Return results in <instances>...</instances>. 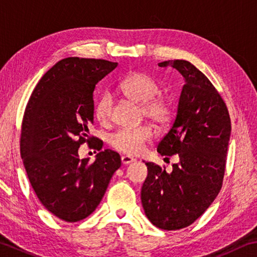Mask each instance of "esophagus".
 <instances>
[{
    "instance_id": "1",
    "label": "esophagus",
    "mask_w": 257,
    "mask_h": 257,
    "mask_svg": "<svg viewBox=\"0 0 257 257\" xmlns=\"http://www.w3.org/2000/svg\"><path fill=\"white\" fill-rule=\"evenodd\" d=\"M121 162H122L123 165H128V164H132V163H134V162H136V160H135V158L132 156L123 155V156H121Z\"/></svg>"
}]
</instances>
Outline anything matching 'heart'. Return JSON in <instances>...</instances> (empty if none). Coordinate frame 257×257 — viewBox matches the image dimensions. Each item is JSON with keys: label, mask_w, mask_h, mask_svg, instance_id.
Returning <instances> with one entry per match:
<instances>
[{"label": "heart", "mask_w": 257, "mask_h": 257, "mask_svg": "<svg viewBox=\"0 0 257 257\" xmlns=\"http://www.w3.org/2000/svg\"><path fill=\"white\" fill-rule=\"evenodd\" d=\"M119 90L130 100L142 104L143 114L156 124L169 122L173 114L172 104L167 97L158 94L160 85L154 78L144 72L128 74L119 84ZM112 111V100L110 95H102L94 106V116L100 123L110 120ZM153 138V129L143 124L139 127L120 128L110 135L109 143L115 151L137 155L144 146Z\"/></svg>", "instance_id": "b5f03b06"}]
</instances>
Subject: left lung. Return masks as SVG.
<instances>
[{
    "label": "left lung",
    "instance_id": "obj_1",
    "mask_svg": "<svg viewBox=\"0 0 257 257\" xmlns=\"http://www.w3.org/2000/svg\"><path fill=\"white\" fill-rule=\"evenodd\" d=\"M158 66L177 69L185 82L173 123L157 145L162 156L177 154L180 162L171 173L145 163L142 203L154 226L177 230L197 220L220 191L231 123L222 97L194 65L176 59Z\"/></svg>",
    "mask_w": 257,
    "mask_h": 257
}]
</instances>
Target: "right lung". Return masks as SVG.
Segmentation results:
<instances>
[{
    "instance_id": "right-lung-1",
    "label": "right lung",
    "mask_w": 257,
    "mask_h": 257,
    "mask_svg": "<svg viewBox=\"0 0 257 257\" xmlns=\"http://www.w3.org/2000/svg\"><path fill=\"white\" fill-rule=\"evenodd\" d=\"M118 66L104 59L68 57L41 77L26 106L20 153L28 179L43 206L59 219L76 222L99 206L120 155L101 151L96 161L80 160L78 148L94 137L88 135L94 114L97 82Z\"/></svg>"
}]
</instances>
